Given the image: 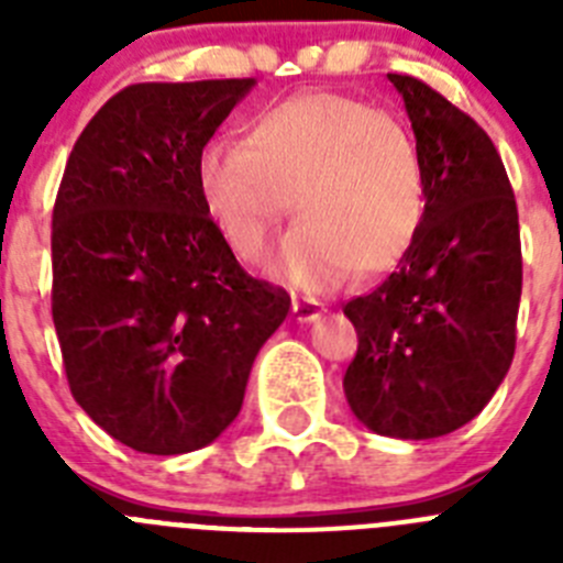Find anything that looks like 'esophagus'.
Masks as SVG:
<instances>
[{
    "mask_svg": "<svg viewBox=\"0 0 563 563\" xmlns=\"http://www.w3.org/2000/svg\"><path fill=\"white\" fill-rule=\"evenodd\" d=\"M321 312H324V305L316 301V298H292V316H296V321H301V324L318 321Z\"/></svg>",
    "mask_w": 563,
    "mask_h": 563,
    "instance_id": "1",
    "label": "esophagus"
}]
</instances>
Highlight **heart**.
Masks as SVG:
<instances>
[{"label":"heart","instance_id":"heart-1","mask_svg":"<svg viewBox=\"0 0 563 563\" xmlns=\"http://www.w3.org/2000/svg\"><path fill=\"white\" fill-rule=\"evenodd\" d=\"M197 191L225 245L256 262L290 208L301 222L271 271L305 290L400 265L426 220V166L395 114L338 92H301L258 112L242 141L197 154Z\"/></svg>","mask_w":563,"mask_h":563}]
</instances>
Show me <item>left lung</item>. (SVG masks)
I'll return each mask as SVG.
<instances>
[{"label": "left lung", "mask_w": 563, "mask_h": 563, "mask_svg": "<svg viewBox=\"0 0 563 563\" xmlns=\"http://www.w3.org/2000/svg\"><path fill=\"white\" fill-rule=\"evenodd\" d=\"M389 81L426 166V220L400 267L343 305L357 330L343 391L375 434L431 440L474 420L510 369L519 211L485 129L420 78Z\"/></svg>", "instance_id": "1"}]
</instances>
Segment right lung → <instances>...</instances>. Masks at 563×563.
I'll use <instances>...</instances> for the list:
<instances>
[{"label": "right lung", "mask_w": 563, "mask_h": 563, "mask_svg": "<svg viewBox=\"0 0 563 563\" xmlns=\"http://www.w3.org/2000/svg\"><path fill=\"white\" fill-rule=\"evenodd\" d=\"M253 78L132 84L69 152L53 206V324L69 391L141 454H188L236 420L290 310L206 213L197 154Z\"/></svg>", "instance_id": "obj_1"}]
</instances>
